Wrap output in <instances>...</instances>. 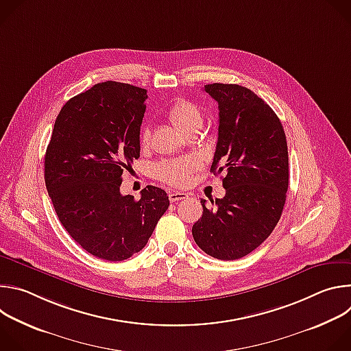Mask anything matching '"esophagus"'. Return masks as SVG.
<instances>
[{
  "label": "esophagus",
  "instance_id": "esophagus-1",
  "mask_svg": "<svg viewBox=\"0 0 351 351\" xmlns=\"http://www.w3.org/2000/svg\"><path fill=\"white\" fill-rule=\"evenodd\" d=\"M186 197H189V195L186 193H183V191H171L169 193L171 203H176V202H179V199H184Z\"/></svg>",
  "mask_w": 351,
  "mask_h": 351
}]
</instances>
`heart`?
<instances>
[{"label": "heart", "instance_id": "1", "mask_svg": "<svg viewBox=\"0 0 351 351\" xmlns=\"http://www.w3.org/2000/svg\"><path fill=\"white\" fill-rule=\"evenodd\" d=\"M167 117L169 122L183 134H189L193 132H198V129L203 126V114L198 110L197 106L187 101V99H178L175 101L168 112ZM152 132L147 126L141 129L140 133V144L143 147L148 145ZM199 167L198 161L194 158H183V160H167L161 161L156 165L154 172L156 176L172 186H184L190 180L191 172H194Z\"/></svg>", "mask_w": 351, "mask_h": 351}]
</instances>
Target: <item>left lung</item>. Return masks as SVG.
Instances as JSON below:
<instances>
[{"mask_svg":"<svg viewBox=\"0 0 351 351\" xmlns=\"http://www.w3.org/2000/svg\"><path fill=\"white\" fill-rule=\"evenodd\" d=\"M218 103V143L211 172L225 173L223 198L202 199L203 215L191 229L208 256L232 261L256 250L280 219L289 186L283 126L274 110L239 84L204 86Z\"/></svg>","mask_w":351,"mask_h":351,"instance_id":"obj_1","label":"left lung"}]
</instances>
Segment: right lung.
<instances>
[{"instance_id": "obj_1", "label": "right lung", "mask_w": 351, "mask_h": 351, "mask_svg": "<svg viewBox=\"0 0 351 351\" xmlns=\"http://www.w3.org/2000/svg\"><path fill=\"white\" fill-rule=\"evenodd\" d=\"M147 90L104 82L60 111L44 157V179L60 222L87 253L123 261L138 253L169 207L156 186L122 195V173L140 157Z\"/></svg>"}]
</instances>
